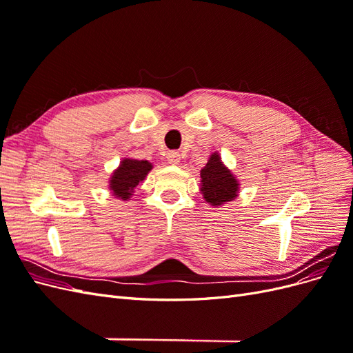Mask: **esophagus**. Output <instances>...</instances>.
Wrapping results in <instances>:
<instances>
[{
	"mask_svg": "<svg viewBox=\"0 0 353 353\" xmlns=\"http://www.w3.org/2000/svg\"><path fill=\"white\" fill-rule=\"evenodd\" d=\"M179 160H181V154L178 152H170L168 154V163L170 165H178Z\"/></svg>",
	"mask_w": 353,
	"mask_h": 353,
	"instance_id": "esophagus-1",
	"label": "esophagus"
}]
</instances>
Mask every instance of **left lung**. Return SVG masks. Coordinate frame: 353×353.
Segmentation results:
<instances>
[{
    "label": "left lung",
    "instance_id": "obj_1",
    "mask_svg": "<svg viewBox=\"0 0 353 353\" xmlns=\"http://www.w3.org/2000/svg\"><path fill=\"white\" fill-rule=\"evenodd\" d=\"M201 194L212 206H221L239 194V181L231 170L222 163L218 152L212 153L206 166L200 170Z\"/></svg>",
    "mask_w": 353,
    "mask_h": 353
}]
</instances>
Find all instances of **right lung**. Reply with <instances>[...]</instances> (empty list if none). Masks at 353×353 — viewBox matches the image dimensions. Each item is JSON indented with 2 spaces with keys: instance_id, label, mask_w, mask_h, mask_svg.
Masks as SVG:
<instances>
[{
  "instance_id": "right-lung-1",
  "label": "right lung",
  "mask_w": 353,
  "mask_h": 353,
  "mask_svg": "<svg viewBox=\"0 0 353 353\" xmlns=\"http://www.w3.org/2000/svg\"><path fill=\"white\" fill-rule=\"evenodd\" d=\"M153 165L147 160L123 159L109 179V188L113 196L122 200H130L134 193V188L144 181L147 174L150 172Z\"/></svg>"
}]
</instances>
